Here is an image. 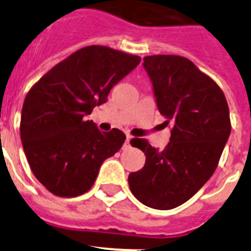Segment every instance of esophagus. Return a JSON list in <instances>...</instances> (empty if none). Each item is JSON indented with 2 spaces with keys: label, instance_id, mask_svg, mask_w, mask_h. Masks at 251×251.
I'll return each mask as SVG.
<instances>
[{
  "label": "esophagus",
  "instance_id": "1",
  "mask_svg": "<svg viewBox=\"0 0 251 251\" xmlns=\"http://www.w3.org/2000/svg\"><path fill=\"white\" fill-rule=\"evenodd\" d=\"M129 141H130V136L129 134H127V137H126V142H124V145H123V148L129 147Z\"/></svg>",
  "mask_w": 251,
  "mask_h": 251
}]
</instances>
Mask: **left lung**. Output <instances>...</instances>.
I'll return each instance as SVG.
<instances>
[{
  "label": "left lung",
  "mask_w": 251,
  "mask_h": 251,
  "mask_svg": "<svg viewBox=\"0 0 251 251\" xmlns=\"http://www.w3.org/2000/svg\"><path fill=\"white\" fill-rule=\"evenodd\" d=\"M143 60L159 113L172 129L163 151L145 138L130 141L145 152L146 163L129 175L128 183L143 205L171 210L190 200L216 170L231 132L229 105L220 86L187 57Z\"/></svg>",
  "instance_id": "left-lung-1"
}]
</instances>
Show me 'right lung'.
Listing matches in <instances>:
<instances>
[{"label": "right lung", "mask_w": 251, "mask_h": 251, "mask_svg": "<svg viewBox=\"0 0 251 251\" xmlns=\"http://www.w3.org/2000/svg\"><path fill=\"white\" fill-rule=\"evenodd\" d=\"M141 57L100 45L85 46L50 69L26 95L20 134L31 171L48 191L75 197L89 191L106 158L126 141L100 132L85 115L105 103L115 84Z\"/></svg>", "instance_id": "right-lung-1"}]
</instances>
